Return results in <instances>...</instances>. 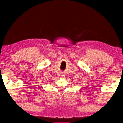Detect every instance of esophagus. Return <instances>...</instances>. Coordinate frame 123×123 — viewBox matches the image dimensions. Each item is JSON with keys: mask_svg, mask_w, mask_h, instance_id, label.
<instances>
[{"mask_svg": "<svg viewBox=\"0 0 123 123\" xmlns=\"http://www.w3.org/2000/svg\"><path fill=\"white\" fill-rule=\"evenodd\" d=\"M64 76H65V75H62V77H64Z\"/></svg>", "mask_w": 123, "mask_h": 123, "instance_id": "obj_1", "label": "esophagus"}]
</instances>
